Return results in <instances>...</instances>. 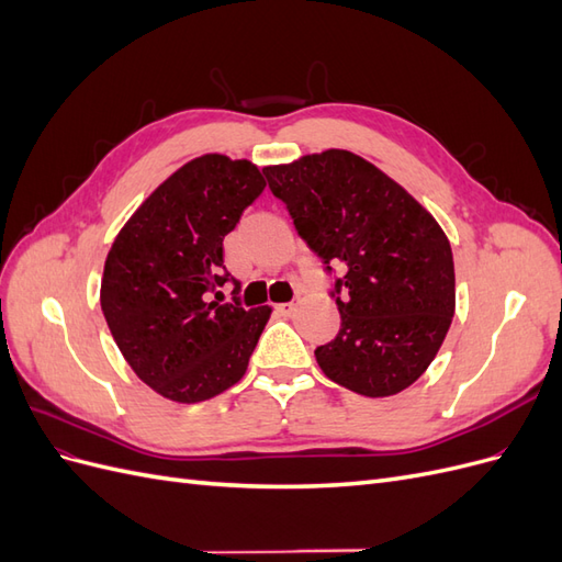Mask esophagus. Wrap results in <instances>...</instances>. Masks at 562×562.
<instances>
[{
	"label": "esophagus",
	"mask_w": 562,
	"mask_h": 562,
	"mask_svg": "<svg viewBox=\"0 0 562 562\" xmlns=\"http://www.w3.org/2000/svg\"><path fill=\"white\" fill-rule=\"evenodd\" d=\"M281 314H293V310H295V302H283V304H279L277 307Z\"/></svg>",
	"instance_id": "34e87169"
}]
</instances>
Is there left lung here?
<instances>
[{
	"mask_svg": "<svg viewBox=\"0 0 562 562\" xmlns=\"http://www.w3.org/2000/svg\"><path fill=\"white\" fill-rule=\"evenodd\" d=\"M297 234L335 277L339 330L316 347L326 378L380 398L411 386L448 335L454 262L431 213L380 168L328 149L262 168Z\"/></svg>",
	"mask_w": 562,
	"mask_h": 562,
	"instance_id": "1",
	"label": "left lung"
}]
</instances>
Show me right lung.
Here are the masks:
<instances>
[{
	"mask_svg": "<svg viewBox=\"0 0 562 562\" xmlns=\"http://www.w3.org/2000/svg\"><path fill=\"white\" fill-rule=\"evenodd\" d=\"M265 184L246 159H192L145 199L108 252L100 307L135 375L164 398L209 401L244 378L271 310L223 300L227 281L239 293L223 241Z\"/></svg>",
	"mask_w": 562,
	"mask_h": 562,
	"instance_id": "add662e5",
	"label": "right lung"
}]
</instances>
